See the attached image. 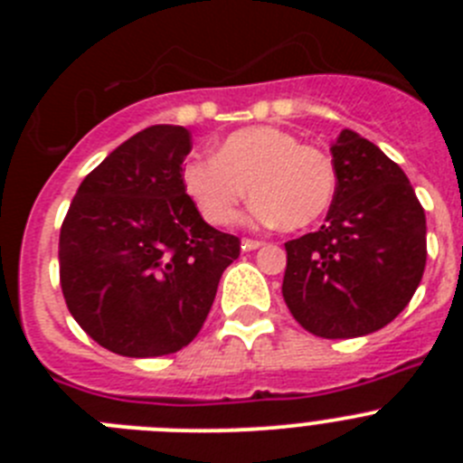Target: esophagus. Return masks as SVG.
Wrapping results in <instances>:
<instances>
[{"label": "esophagus", "mask_w": 463, "mask_h": 463, "mask_svg": "<svg viewBox=\"0 0 463 463\" xmlns=\"http://www.w3.org/2000/svg\"><path fill=\"white\" fill-rule=\"evenodd\" d=\"M261 245H264V241H252V239H243V241H241V248H243L245 252L257 250V248H261Z\"/></svg>", "instance_id": "34e87169"}]
</instances>
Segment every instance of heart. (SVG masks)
Returning <instances> with one entry per match:
<instances>
[{"label":"heart","instance_id":"heart-1","mask_svg":"<svg viewBox=\"0 0 463 463\" xmlns=\"http://www.w3.org/2000/svg\"><path fill=\"white\" fill-rule=\"evenodd\" d=\"M183 185L211 224L236 218L248 187L252 218L301 229L320 220L336 194V169L325 150L304 146L278 127H245L183 169Z\"/></svg>","mask_w":463,"mask_h":463}]
</instances>
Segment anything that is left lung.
<instances>
[{
  "mask_svg": "<svg viewBox=\"0 0 463 463\" xmlns=\"http://www.w3.org/2000/svg\"><path fill=\"white\" fill-rule=\"evenodd\" d=\"M336 194L326 222L285 243L282 297L320 338H357L390 325L427 264V218L408 175L369 138L331 143Z\"/></svg>",
  "mask_w": 463,
  "mask_h": 463,
  "instance_id": "1",
  "label": "left lung"
}]
</instances>
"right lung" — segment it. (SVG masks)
<instances>
[{"mask_svg": "<svg viewBox=\"0 0 463 463\" xmlns=\"http://www.w3.org/2000/svg\"><path fill=\"white\" fill-rule=\"evenodd\" d=\"M185 127L153 125L85 175L60 229V285L92 341L162 357L194 341L241 241L203 222L183 185Z\"/></svg>", "mask_w": 463, "mask_h": 463, "instance_id": "1", "label": "right lung"}]
</instances>
